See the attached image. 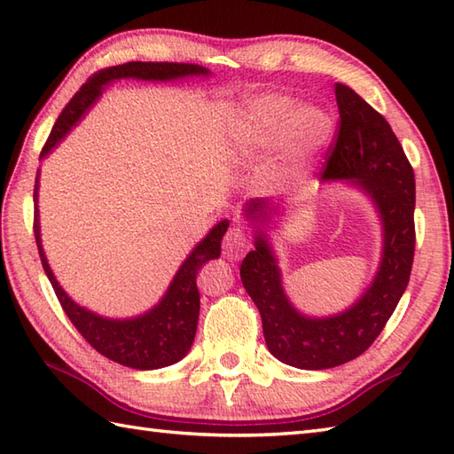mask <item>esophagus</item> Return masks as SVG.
Listing matches in <instances>:
<instances>
[{
	"mask_svg": "<svg viewBox=\"0 0 454 454\" xmlns=\"http://www.w3.org/2000/svg\"><path fill=\"white\" fill-rule=\"evenodd\" d=\"M249 247V239L242 228H230L224 239H222V252H224V257L230 259V262H238L239 257H244Z\"/></svg>",
	"mask_w": 454,
	"mask_h": 454,
	"instance_id": "1",
	"label": "esophagus"
}]
</instances>
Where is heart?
<instances>
[{"label":"heart","mask_w":454,"mask_h":454,"mask_svg":"<svg viewBox=\"0 0 454 454\" xmlns=\"http://www.w3.org/2000/svg\"><path fill=\"white\" fill-rule=\"evenodd\" d=\"M335 134L332 114L302 105L286 93L249 95L228 119V138L236 150L271 152L281 146L275 183L293 185L322 156Z\"/></svg>","instance_id":"heart-1"}]
</instances>
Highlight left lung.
<instances>
[{"instance_id":"8db88e82","label":"left lung","mask_w":454,"mask_h":454,"mask_svg":"<svg viewBox=\"0 0 454 454\" xmlns=\"http://www.w3.org/2000/svg\"><path fill=\"white\" fill-rule=\"evenodd\" d=\"M340 134L324 183L343 181L371 200L380 220V262L369 286L345 310L308 316L288 298L271 232L286 215L275 199L244 202L254 246L239 267L244 288L262 314L267 349L275 359L304 371H322L356 359L379 337L406 291L416 230V179L396 134L380 113L349 85L335 83Z\"/></svg>"}]
</instances>
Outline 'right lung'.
Wrapping results in <instances>:
<instances>
[{
    "label": "right lung",
    "mask_w": 454,
    "mask_h": 454,
    "mask_svg": "<svg viewBox=\"0 0 454 454\" xmlns=\"http://www.w3.org/2000/svg\"><path fill=\"white\" fill-rule=\"evenodd\" d=\"M208 75L210 70L205 66L179 62H127L101 70L90 78L88 83L82 85V90L66 105L44 144L41 160H44L66 138V134L90 113L109 83L119 80L168 83L189 78H208ZM38 187H41V169L36 171L35 181L36 247L48 281H51L58 301H60L66 316L75 325V330L83 335V340L95 351L122 366H130V369L153 371L179 363L189 353L197 333L200 310L197 275L207 262L220 257V244L230 226V220H220L192 247L185 262L179 265L177 273L173 275L168 291L163 293L158 304H153L150 310L138 316L109 317L75 302L58 283L51 265H48L41 238V218H38Z\"/></svg>",
    "instance_id": "obj_1"
}]
</instances>
